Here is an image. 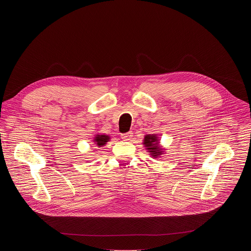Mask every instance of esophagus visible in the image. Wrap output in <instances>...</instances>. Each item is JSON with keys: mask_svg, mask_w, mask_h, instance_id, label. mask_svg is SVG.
<instances>
[{"mask_svg": "<svg viewBox=\"0 0 251 251\" xmlns=\"http://www.w3.org/2000/svg\"><path fill=\"white\" fill-rule=\"evenodd\" d=\"M133 136V132L132 131H129L127 133H124V134H121V138L124 140V141H127V140H130Z\"/></svg>", "mask_w": 251, "mask_h": 251, "instance_id": "34e87169", "label": "esophagus"}]
</instances>
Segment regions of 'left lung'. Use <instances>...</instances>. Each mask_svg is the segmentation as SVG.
I'll return each mask as SVG.
<instances>
[{
  "label": "left lung",
  "mask_w": 251,
  "mask_h": 251,
  "mask_svg": "<svg viewBox=\"0 0 251 251\" xmlns=\"http://www.w3.org/2000/svg\"><path fill=\"white\" fill-rule=\"evenodd\" d=\"M157 143H158V139L156 136H154V135L145 136L144 145H145V147H147V149L149 150V152L151 153V155L154 158H158V156H160L162 154L161 149H159Z\"/></svg>",
  "instance_id": "1"
}]
</instances>
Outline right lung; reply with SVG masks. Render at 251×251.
Listing matches in <instances>:
<instances>
[{
    "instance_id": "obj_1",
    "label": "right lung",
    "mask_w": 251,
    "mask_h": 251,
    "mask_svg": "<svg viewBox=\"0 0 251 251\" xmlns=\"http://www.w3.org/2000/svg\"><path fill=\"white\" fill-rule=\"evenodd\" d=\"M109 137L106 136V135H97L94 138V142H95V145H97L98 147H101L103 145H105L106 142H108Z\"/></svg>"
}]
</instances>
